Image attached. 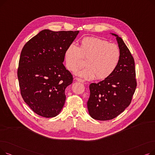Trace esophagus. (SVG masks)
<instances>
[{
	"label": "esophagus",
	"instance_id": "obj_1",
	"mask_svg": "<svg viewBox=\"0 0 155 155\" xmlns=\"http://www.w3.org/2000/svg\"><path fill=\"white\" fill-rule=\"evenodd\" d=\"M75 81H77V82H82V83H84L85 81L82 79H81L80 78H78V77H75Z\"/></svg>",
	"mask_w": 155,
	"mask_h": 155
}]
</instances>
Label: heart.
Returning <instances> with one entry per match:
<instances>
[{"mask_svg":"<svg viewBox=\"0 0 155 155\" xmlns=\"http://www.w3.org/2000/svg\"><path fill=\"white\" fill-rule=\"evenodd\" d=\"M82 56L87 58V67L77 71V74L86 78L105 79L117 68L120 59L118 46L109 44L106 40L96 37H85L80 41L78 47L71 43L64 52L67 68L75 71L83 64Z\"/></svg>","mask_w":155,"mask_h":155,"instance_id":"1","label":"heart"}]
</instances>
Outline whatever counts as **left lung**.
<instances>
[{"mask_svg": "<svg viewBox=\"0 0 155 155\" xmlns=\"http://www.w3.org/2000/svg\"><path fill=\"white\" fill-rule=\"evenodd\" d=\"M110 34L116 38L120 51L119 63L109 77L89 86L88 113L99 120L112 119L123 112L131 103L137 85L133 57L123 39L114 33Z\"/></svg>", "mask_w": 155, "mask_h": 155, "instance_id": "8db88e82", "label": "left lung"}]
</instances>
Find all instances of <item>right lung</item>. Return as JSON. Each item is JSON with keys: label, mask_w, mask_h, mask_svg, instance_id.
Wrapping results in <instances>:
<instances>
[{"label": "right lung", "mask_w": 155, "mask_h": 155, "mask_svg": "<svg viewBox=\"0 0 155 155\" xmlns=\"http://www.w3.org/2000/svg\"><path fill=\"white\" fill-rule=\"evenodd\" d=\"M79 33L77 31L44 29L24 46L18 77L22 98L37 114L58 115L63 107L66 88L73 77L63 63L67 48Z\"/></svg>", "instance_id": "right-lung-1"}]
</instances>
